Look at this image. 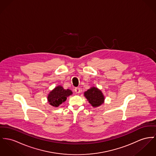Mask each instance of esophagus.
Masks as SVG:
<instances>
[{
    "label": "esophagus",
    "instance_id": "34e87169",
    "mask_svg": "<svg viewBox=\"0 0 156 156\" xmlns=\"http://www.w3.org/2000/svg\"><path fill=\"white\" fill-rule=\"evenodd\" d=\"M74 91H75V92L76 93V94H79L80 92V88L79 87H75L74 88Z\"/></svg>",
    "mask_w": 156,
    "mask_h": 156
}]
</instances>
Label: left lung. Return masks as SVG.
I'll use <instances>...</instances> for the list:
<instances>
[{
    "instance_id": "8db88e82",
    "label": "left lung",
    "mask_w": 156,
    "mask_h": 156,
    "mask_svg": "<svg viewBox=\"0 0 156 156\" xmlns=\"http://www.w3.org/2000/svg\"><path fill=\"white\" fill-rule=\"evenodd\" d=\"M84 96L94 107L99 106L104 103V95L98 88H90L84 92Z\"/></svg>"
}]
</instances>
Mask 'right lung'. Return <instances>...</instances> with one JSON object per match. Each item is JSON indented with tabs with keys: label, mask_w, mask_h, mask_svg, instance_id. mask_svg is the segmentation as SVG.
I'll list each match as a JSON object with an SVG mask.
<instances>
[{
	"label": "right lung",
	"mask_w": 156,
	"mask_h": 156,
	"mask_svg": "<svg viewBox=\"0 0 156 156\" xmlns=\"http://www.w3.org/2000/svg\"><path fill=\"white\" fill-rule=\"evenodd\" d=\"M72 94V92L70 90H65L62 86H58L49 94L48 96V101L51 105L57 107L66 101L67 97Z\"/></svg>",
	"instance_id": "obj_1"
}]
</instances>
